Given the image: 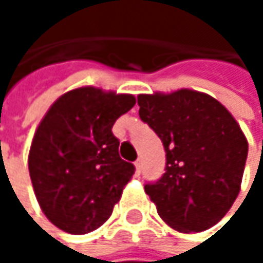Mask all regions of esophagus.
<instances>
[{"mask_svg":"<svg viewBox=\"0 0 263 263\" xmlns=\"http://www.w3.org/2000/svg\"><path fill=\"white\" fill-rule=\"evenodd\" d=\"M135 169H137V175H140L141 174V160L140 158L135 161Z\"/></svg>","mask_w":263,"mask_h":263,"instance_id":"obj_1","label":"esophagus"}]
</instances>
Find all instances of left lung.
Masks as SVG:
<instances>
[{"instance_id":"left-lung-1","label":"left lung","mask_w":263,"mask_h":263,"mask_svg":"<svg viewBox=\"0 0 263 263\" xmlns=\"http://www.w3.org/2000/svg\"><path fill=\"white\" fill-rule=\"evenodd\" d=\"M137 100L140 119L166 151V172L144 184L158 215L183 233L213 227L240 190L248 143L237 122L216 99L192 89Z\"/></svg>"}]
</instances>
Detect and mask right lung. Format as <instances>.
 Instances as JSON below:
<instances>
[{
    "label": "right lung",
    "instance_id": "right-lung-1",
    "mask_svg": "<svg viewBox=\"0 0 263 263\" xmlns=\"http://www.w3.org/2000/svg\"><path fill=\"white\" fill-rule=\"evenodd\" d=\"M131 94L83 86L61 96L34 132L28 171L36 199L58 229L85 235L111 216L134 164L120 158L116 120Z\"/></svg>",
    "mask_w": 263,
    "mask_h": 263
}]
</instances>
